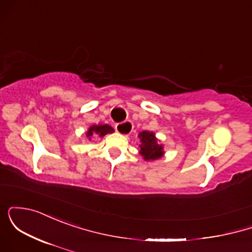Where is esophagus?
Instances as JSON below:
<instances>
[{"mask_svg": "<svg viewBox=\"0 0 252 252\" xmlns=\"http://www.w3.org/2000/svg\"><path fill=\"white\" fill-rule=\"evenodd\" d=\"M132 130V123L130 121H126V122L116 124V131L118 134H122L128 136Z\"/></svg>", "mask_w": 252, "mask_h": 252, "instance_id": "esophagus-1", "label": "esophagus"}]
</instances>
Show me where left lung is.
Wrapping results in <instances>:
<instances>
[{"instance_id":"8db88e82","label":"left lung","mask_w":252,"mask_h":252,"mask_svg":"<svg viewBox=\"0 0 252 252\" xmlns=\"http://www.w3.org/2000/svg\"><path fill=\"white\" fill-rule=\"evenodd\" d=\"M138 138L141 140L140 154L143 156L144 160L153 161L162 158L164 154L163 146L158 142V138L155 137L154 132L144 130V131L140 132Z\"/></svg>"}]
</instances>
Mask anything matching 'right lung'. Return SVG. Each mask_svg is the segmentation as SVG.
I'll list each match as a JSON object with an SVG mask.
<instances>
[{
	"label": "right lung",
	"mask_w": 252,
	"mask_h": 252,
	"mask_svg": "<svg viewBox=\"0 0 252 252\" xmlns=\"http://www.w3.org/2000/svg\"><path fill=\"white\" fill-rule=\"evenodd\" d=\"M114 132V129L109 126V124H94L89 128L88 131H86V136L89 137V140H91L92 135H98L99 137H103L106 134H111Z\"/></svg>",
	"instance_id": "1"
}]
</instances>
